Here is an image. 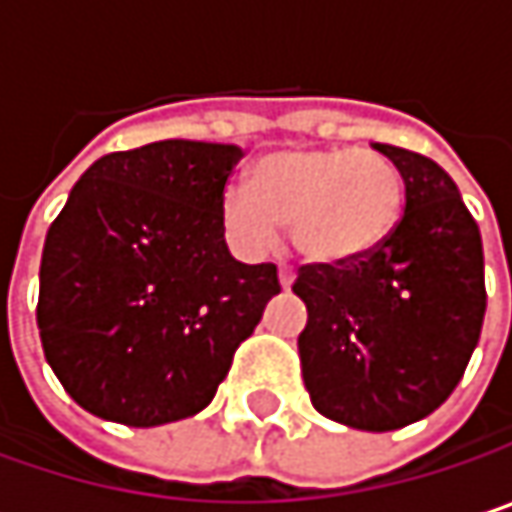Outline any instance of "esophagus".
<instances>
[{"label":"esophagus","instance_id":"esophagus-1","mask_svg":"<svg viewBox=\"0 0 512 512\" xmlns=\"http://www.w3.org/2000/svg\"><path fill=\"white\" fill-rule=\"evenodd\" d=\"M278 281H281V287H284V290H290V287H293V281H296V272H293L290 266H281V269H278Z\"/></svg>","mask_w":512,"mask_h":512}]
</instances>
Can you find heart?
Masks as SVG:
<instances>
[{
	"label": "heart",
	"mask_w": 512,
	"mask_h": 512,
	"mask_svg": "<svg viewBox=\"0 0 512 512\" xmlns=\"http://www.w3.org/2000/svg\"><path fill=\"white\" fill-rule=\"evenodd\" d=\"M403 183L379 154L356 148H296L263 156L252 189L222 195V231L234 252L266 257L290 225L296 252L311 263H347L373 252L397 225Z\"/></svg>",
	"instance_id": "1"
}]
</instances>
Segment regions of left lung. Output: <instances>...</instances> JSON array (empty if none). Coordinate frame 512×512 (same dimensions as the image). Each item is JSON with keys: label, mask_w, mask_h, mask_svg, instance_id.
I'll return each mask as SVG.
<instances>
[{"label": "left lung", "mask_w": 512, "mask_h": 512, "mask_svg": "<svg viewBox=\"0 0 512 512\" xmlns=\"http://www.w3.org/2000/svg\"><path fill=\"white\" fill-rule=\"evenodd\" d=\"M403 177L397 228L367 255L302 266V379L320 415L388 433L436 412L465 373L486 314L483 243L457 183L430 156L370 145Z\"/></svg>", "instance_id": "1"}]
</instances>
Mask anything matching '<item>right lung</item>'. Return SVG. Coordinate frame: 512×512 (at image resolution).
I'll return each mask as SVG.
<instances>
[{
	"mask_svg": "<svg viewBox=\"0 0 512 512\" xmlns=\"http://www.w3.org/2000/svg\"><path fill=\"white\" fill-rule=\"evenodd\" d=\"M240 159L237 145L165 139L100 156L70 189L44 243L38 329L85 412L127 427L198 415L281 293L272 263L225 243Z\"/></svg>",
	"mask_w": 512,
	"mask_h": 512,
	"instance_id": "add662e5",
	"label": "right lung"
}]
</instances>
